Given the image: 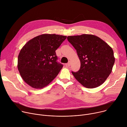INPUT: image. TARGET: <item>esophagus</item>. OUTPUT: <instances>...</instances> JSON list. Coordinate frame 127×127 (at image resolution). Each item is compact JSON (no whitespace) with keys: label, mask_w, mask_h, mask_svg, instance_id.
Wrapping results in <instances>:
<instances>
[{"label":"esophagus","mask_w":127,"mask_h":127,"mask_svg":"<svg viewBox=\"0 0 127 127\" xmlns=\"http://www.w3.org/2000/svg\"><path fill=\"white\" fill-rule=\"evenodd\" d=\"M66 65L67 66H70V62H69L68 63H67L66 64Z\"/></svg>","instance_id":"34e87169"}]
</instances>
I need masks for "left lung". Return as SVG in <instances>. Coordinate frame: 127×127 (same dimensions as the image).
Returning a JSON list of instances; mask_svg holds the SVG:
<instances>
[{
  "mask_svg": "<svg viewBox=\"0 0 127 127\" xmlns=\"http://www.w3.org/2000/svg\"><path fill=\"white\" fill-rule=\"evenodd\" d=\"M67 40L76 50L80 67L72 73L87 88L101 85L111 73L114 63L113 51L100 38L91 34L69 36Z\"/></svg>",
  "mask_w": 127,
  "mask_h": 127,
  "instance_id": "1",
  "label": "left lung"
}]
</instances>
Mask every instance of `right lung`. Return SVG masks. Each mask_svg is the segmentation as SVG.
I'll list each match as a JSON object with an SVG mask.
<instances>
[{"label":"right lung","instance_id":"add662e5","mask_svg":"<svg viewBox=\"0 0 127 127\" xmlns=\"http://www.w3.org/2000/svg\"><path fill=\"white\" fill-rule=\"evenodd\" d=\"M67 36L44 34L28 41L18 56V69L25 82L35 89L48 86L63 65L58 62L56 50Z\"/></svg>","mask_w":127,"mask_h":127}]
</instances>
